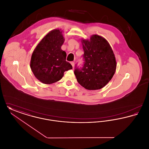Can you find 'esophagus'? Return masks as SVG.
I'll use <instances>...</instances> for the list:
<instances>
[{"label":"esophagus","instance_id":"obj_1","mask_svg":"<svg viewBox=\"0 0 149 149\" xmlns=\"http://www.w3.org/2000/svg\"><path fill=\"white\" fill-rule=\"evenodd\" d=\"M70 64H71V65H72V68H74V62L72 61V62H71V63H70Z\"/></svg>","mask_w":149,"mask_h":149}]
</instances>
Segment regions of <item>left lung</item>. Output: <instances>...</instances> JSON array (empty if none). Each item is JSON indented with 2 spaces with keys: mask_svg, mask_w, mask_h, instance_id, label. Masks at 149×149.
<instances>
[{
  "mask_svg": "<svg viewBox=\"0 0 149 149\" xmlns=\"http://www.w3.org/2000/svg\"><path fill=\"white\" fill-rule=\"evenodd\" d=\"M84 64L75 69L78 83L86 89H100L109 83L116 72L117 63L113 51L106 40L97 35L81 39Z\"/></svg>",
  "mask_w": 149,
  "mask_h": 149,
  "instance_id": "8db88e82",
  "label": "left lung"
}]
</instances>
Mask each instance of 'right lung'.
I'll return each mask as SVG.
<instances>
[{
	"mask_svg": "<svg viewBox=\"0 0 149 149\" xmlns=\"http://www.w3.org/2000/svg\"><path fill=\"white\" fill-rule=\"evenodd\" d=\"M63 31L55 29L50 31L36 46L30 61V67L40 81L50 84L58 81L64 72L72 69L66 61V53L61 50L65 38Z\"/></svg>",
	"mask_w": 149,
	"mask_h": 149,
	"instance_id": "1",
	"label": "right lung"
}]
</instances>
